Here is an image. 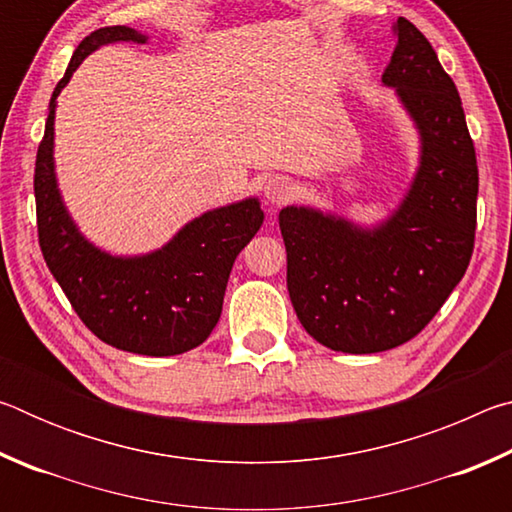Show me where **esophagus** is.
<instances>
[{"label": "esophagus", "mask_w": 512, "mask_h": 512, "mask_svg": "<svg viewBox=\"0 0 512 512\" xmlns=\"http://www.w3.org/2000/svg\"><path fill=\"white\" fill-rule=\"evenodd\" d=\"M296 192V185L291 183L287 176H273L264 183V198L271 205H284L293 198Z\"/></svg>", "instance_id": "1"}]
</instances>
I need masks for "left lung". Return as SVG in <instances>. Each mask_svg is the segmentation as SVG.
<instances>
[{
  "mask_svg": "<svg viewBox=\"0 0 512 512\" xmlns=\"http://www.w3.org/2000/svg\"><path fill=\"white\" fill-rule=\"evenodd\" d=\"M381 74L420 133V167L400 207L361 228L314 207L280 212L287 289L298 320L325 348L372 354L418 336L470 264L476 230L474 142L454 81L406 17Z\"/></svg>",
  "mask_w": 512,
  "mask_h": 512,
  "instance_id": "1",
  "label": "left lung"
}]
</instances>
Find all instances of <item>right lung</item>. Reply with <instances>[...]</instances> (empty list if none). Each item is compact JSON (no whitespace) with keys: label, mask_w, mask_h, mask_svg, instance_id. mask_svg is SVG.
<instances>
[{"label":"right lung","mask_w":512,"mask_h":512,"mask_svg":"<svg viewBox=\"0 0 512 512\" xmlns=\"http://www.w3.org/2000/svg\"><path fill=\"white\" fill-rule=\"evenodd\" d=\"M131 40L146 42V36L131 27L90 33L51 94L33 176L38 241L51 275L94 336L117 350L171 357L194 350L212 334L232 264L262 228L264 212L257 198L210 210L189 221L167 246L140 257H112L81 235L56 185V97L94 49Z\"/></svg>","instance_id":"1"}]
</instances>
